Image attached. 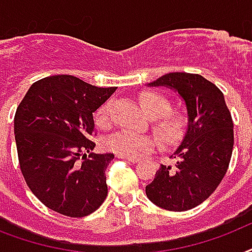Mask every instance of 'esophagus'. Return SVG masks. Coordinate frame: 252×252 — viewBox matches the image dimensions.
<instances>
[{"instance_id":"obj_1","label":"esophagus","mask_w":252,"mask_h":252,"mask_svg":"<svg viewBox=\"0 0 252 252\" xmlns=\"http://www.w3.org/2000/svg\"><path fill=\"white\" fill-rule=\"evenodd\" d=\"M118 157L122 158V159H126V161L130 162V163H137V162L140 161V159L136 157H124V156H118Z\"/></svg>"}]
</instances>
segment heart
<instances>
[{
	"label": "heart",
	"mask_w": 252,
	"mask_h": 252,
	"mask_svg": "<svg viewBox=\"0 0 252 252\" xmlns=\"http://www.w3.org/2000/svg\"><path fill=\"white\" fill-rule=\"evenodd\" d=\"M142 110L153 118V130L166 144H176L183 140L189 126L188 116L180 111H168L170 102L156 91H144L138 96ZM95 124L100 128L110 123V104L106 103L96 110ZM157 141L148 134H137L129 130H119L104 140V148L124 157H138L156 149Z\"/></svg>",
	"instance_id": "1"
}]
</instances>
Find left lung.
I'll list each match as a JSON object with an SVG mask.
<instances>
[{
  "label": "left lung",
  "mask_w": 252,
  "mask_h": 252,
  "mask_svg": "<svg viewBox=\"0 0 252 252\" xmlns=\"http://www.w3.org/2000/svg\"><path fill=\"white\" fill-rule=\"evenodd\" d=\"M149 86H167L183 98L189 126L183 142L170 158L174 168L161 165L145 187L148 199L166 211L197 207L219 187L230 163L234 132L222 91L200 74L174 72Z\"/></svg>",
  "instance_id": "obj_1"
}]
</instances>
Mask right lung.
I'll use <instances>...</instances> for the list:
<instances>
[{
  "label": "right lung",
  "mask_w": 252,
  "mask_h": 252,
  "mask_svg": "<svg viewBox=\"0 0 252 252\" xmlns=\"http://www.w3.org/2000/svg\"><path fill=\"white\" fill-rule=\"evenodd\" d=\"M116 91L68 74L31 85L14 116L22 175L45 207L85 217L107 197L106 168L114 154L90 153L95 142L93 112Z\"/></svg>",
  "instance_id": "1"
}]
</instances>
